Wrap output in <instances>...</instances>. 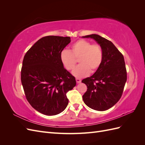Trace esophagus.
<instances>
[{
  "instance_id": "obj_1",
  "label": "esophagus",
  "mask_w": 145,
  "mask_h": 145,
  "mask_svg": "<svg viewBox=\"0 0 145 145\" xmlns=\"http://www.w3.org/2000/svg\"><path fill=\"white\" fill-rule=\"evenodd\" d=\"M76 82H77V83H80V82H81V80L80 79V78H76Z\"/></svg>"
}]
</instances>
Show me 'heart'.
I'll use <instances>...</instances> for the list:
<instances>
[{
    "label": "heart",
    "instance_id": "heart-1",
    "mask_svg": "<svg viewBox=\"0 0 145 145\" xmlns=\"http://www.w3.org/2000/svg\"><path fill=\"white\" fill-rule=\"evenodd\" d=\"M103 51L99 45H92L86 40H79L72 45L71 51L63 50L60 52V58L64 67L71 71L75 67L78 59L80 65L73 70L72 75L77 78L88 76L100 67L103 60Z\"/></svg>",
    "mask_w": 145,
    "mask_h": 145
}]
</instances>
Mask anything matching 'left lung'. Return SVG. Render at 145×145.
I'll return each instance as SVG.
<instances>
[{"label":"left lung","instance_id":"1","mask_svg":"<svg viewBox=\"0 0 145 145\" xmlns=\"http://www.w3.org/2000/svg\"><path fill=\"white\" fill-rule=\"evenodd\" d=\"M82 38L93 39L102 48L103 60L100 67L89 77L82 82L88 89L83 95L84 103L96 111H106L120 100L127 80L123 56L113 43L98 34Z\"/></svg>","mask_w":145,"mask_h":145}]
</instances>
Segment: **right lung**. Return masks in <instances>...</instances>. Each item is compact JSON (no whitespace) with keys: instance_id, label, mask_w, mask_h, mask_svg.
<instances>
[{"instance_id":"add662e5","label":"right lung","mask_w":145,"mask_h":145,"mask_svg":"<svg viewBox=\"0 0 145 145\" xmlns=\"http://www.w3.org/2000/svg\"><path fill=\"white\" fill-rule=\"evenodd\" d=\"M70 42L69 37H42L24 56L21 82L25 96L43 114L54 116L63 111L68 104L67 93L76 85L75 77L64 68L60 58Z\"/></svg>"}]
</instances>
